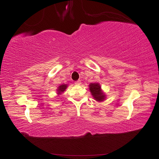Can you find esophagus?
I'll use <instances>...</instances> for the list:
<instances>
[{
	"mask_svg": "<svg viewBox=\"0 0 159 159\" xmlns=\"http://www.w3.org/2000/svg\"><path fill=\"white\" fill-rule=\"evenodd\" d=\"M74 83H75V85H79L81 84V81H80V80H77V81H76Z\"/></svg>",
	"mask_w": 159,
	"mask_h": 159,
	"instance_id": "1",
	"label": "esophagus"
}]
</instances>
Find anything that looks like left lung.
Instances as JSON below:
<instances>
[{
	"mask_svg": "<svg viewBox=\"0 0 159 159\" xmlns=\"http://www.w3.org/2000/svg\"><path fill=\"white\" fill-rule=\"evenodd\" d=\"M89 89L93 97L95 100L98 102H102L105 99V95L102 92L101 86L98 83H91L89 85Z\"/></svg>",
	"mask_w": 159,
	"mask_h": 159,
	"instance_id": "8db88e82",
	"label": "left lung"
}]
</instances>
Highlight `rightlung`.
<instances>
[{
	"instance_id": "obj_1",
	"label": "right lung",
	"mask_w": 159,
	"mask_h": 159,
	"mask_svg": "<svg viewBox=\"0 0 159 159\" xmlns=\"http://www.w3.org/2000/svg\"><path fill=\"white\" fill-rule=\"evenodd\" d=\"M66 88H67V85L66 84H62V85H61L59 86L58 88H57V90L58 95H60V94H61V93L64 92V90L66 89Z\"/></svg>"
}]
</instances>
